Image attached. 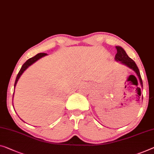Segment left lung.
Returning <instances> with one entry per match:
<instances>
[{
	"label": "left lung",
	"instance_id": "1",
	"mask_svg": "<svg viewBox=\"0 0 154 154\" xmlns=\"http://www.w3.org/2000/svg\"><path fill=\"white\" fill-rule=\"evenodd\" d=\"M116 48L117 49V54H116V57H115V59H116V61L118 62H120V63L123 64L127 66V67L129 68L130 69H131L136 72V74L137 75V78H138L139 81H140V86L142 88L143 87V80H142V78L140 76V70L137 68V66L136 65V63H135V61L130 58L128 56L127 54L126 53L125 50L123 49L120 46H116ZM135 78L136 79V77L133 75ZM139 88V93H140V88ZM143 97H142V100H143ZM140 99V97H139Z\"/></svg>",
	"mask_w": 154,
	"mask_h": 154
}]
</instances>
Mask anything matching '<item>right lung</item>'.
I'll list each match as a JSON object with an SVG mask.
<instances>
[{"instance_id":"add662e5","label":"right lung","mask_w":154,"mask_h":154,"mask_svg":"<svg viewBox=\"0 0 154 154\" xmlns=\"http://www.w3.org/2000/svg\"><path fill=\"white\" fill-rule=\"evenodd\" d=\"M46 55H48L46 53H38L36 55H35L34 57H32V58H30V59H29L28 60H27L26 62H25L23 65L22 66L21 68H20V71L18 72L17 78H16V81L14 83V88H15L16 86H17V84L18 81V79H19V78L20 77V76H21L23 73L24 72V71L26 70L27 68L29 67V66H30L31 65H32L34 63H35L36 61H38V59H40L41 58H42V57H43L46 56ZM14 94H13V98H14ZM12 104H13V99H12Z\"/></svg>"}]
</instances>
